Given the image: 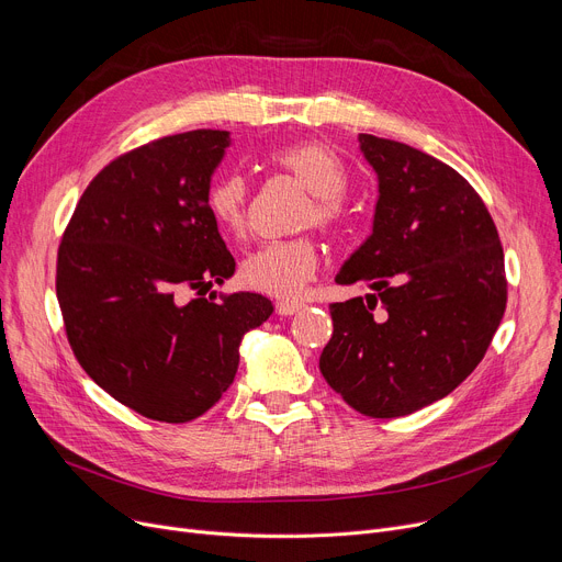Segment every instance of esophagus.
Returning a JSON list of instances; mask_svg holds the SVG:
<instances>
[{
  "label": "esophagus",
  "instance_id": "34e87169",
  "mask_svg": "<svg viewBox=\"0 0 562 562\" xmlns=\"http://www.w3.org/2000/svg\"><path fill=\"white\" fill-rule=\"evenodd\" d=\"M299 310H303L301 301H278L276 303V312L282 314V316H291V314H296Z\"/></svg>",
  "mask_w": 562,
  "mask_h": 562
}]
</instances>
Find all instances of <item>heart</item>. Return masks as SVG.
Segmentation results:
<instances>
[{"mask_svg":"<svg viewBox=\"0 0 562 562\" xmlns=\"http://www.w3.org/2000/svg\"><path fill=\"white\" fill-rule=\"evenodd\" d=\"M271 164L289 172L310 193L312 204L305 212V225L316 223L333 229L344 221L341 193L346 191L344 164L321 143H293L271 153ZM206 212L214 223L232 234L241 236L248 221L250 187L239 172H229L206 189ZM318 269V248L310 236L286 241H269L252 250L239 269V278L248 289L269 293L276 299L299 296L303 286Z\"/></svg>","mask_w":562,"mask_h":562,"instance_id":"b5f03b06","label":"heart"}]
</instances>
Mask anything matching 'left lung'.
Segmentation results:
<instances>
[{"instance_id":"obj_1","label":"left lung","mask_w":562,"mask_h":562,"mask_svg":"<svg viewBox=\"0 0 562 562\" xmlns=\"http://www.w3.org/2000/svg\"><path fill=\"white\" fill-rule=\"evenodd\" d=\"M378 175L373 232L337 276L371 286L333 303L321 373L364 417L412 415L479 367L504 318V248L464 177L412 145L360 134Z\"/></svg>"}]
</instances>
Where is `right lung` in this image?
<instances>
[{"mask_svg": "<svg viewBox=\"0 0 562 562\" xmlns=\"http://www.w3.org/2000/svg\"><path fill=\"white\" fill-rule=\"evenodd\" d=\"M229 138L161 136L86 187L56 255V299L81 369L138 415L187 424L232 385L239 344L271 316L259 293L204 299L234 273L206 189ZM193 290L198 300L187 304Z\"/></svg>", "mask_w": 562, "mask_h": 562, "instance_id": "obj_1", "label": "right lung"}]
</instances>
